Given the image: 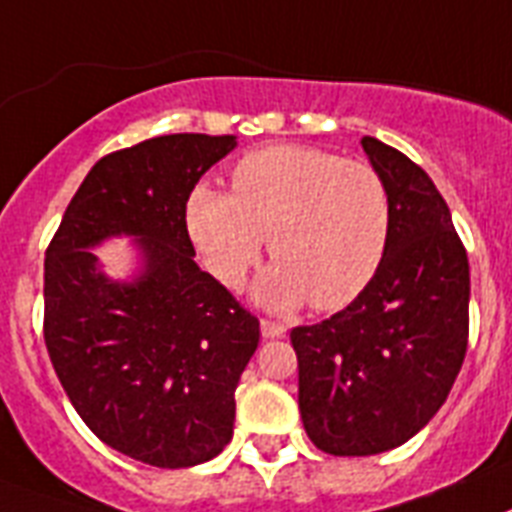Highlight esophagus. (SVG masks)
<instances>
[{
    "label": "esophagus",
    "instance_id": "esophagus-1",
    "mask_svg": "<svg viewBox=\"0 0 512 512\" xmlns=\"http://www.w3.org/2000/svg\"><path fill=\"white\" fill-rule=\"evenodd\" d=\"M287 332V324L272 322V319H261V335L266 340H274V337H282Z\"/></svg>",
    "mask_w": 512,
    "mask_h": 512
}]
</instances>
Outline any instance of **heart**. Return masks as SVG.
Returning <instances> with one entry per match:
<instances>
[{
    "instance_id": "heart-1",
    "label": "heart",
    "mask_w": 512,
    "mask_h": 512,
    "mask_svg": "<svg viewBox=\"0 0 512 512\" xmlns=\"http://www.w3.org/2000/svg\"><path fill=\"white\" fill-rule=\"evenodd\" d=\"M185 227L206 269L238 287L261 259L264 240L277 264L259 282L269 306L337 311L371 285L392 235L387 180L363 159L280 143L243 156L232 193L196 185Z\"/></svg>"
}]
</instances>
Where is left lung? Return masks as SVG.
<instances>
[{"instance_id": "left-lung-1", "label": "left lung", "mask_w": 512, "mask_h": 512, "mask_svg": "<svg viewBox=\"0 0 512 512\" xmlns=\"http://www.w3.org/2000/svg\"><path fill=\"white\" fill-rule=\"evenodd\" d=\"M392 196L390 248L348 308L293 327L298 408L329 455H377L421 432L447 400L468 348L471 274L437 185L403 151L366 135Z\"/></svg>"}]
</instances>
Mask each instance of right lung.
<instances>
[{
    "label": "right lung",
    "instance_id": "right-lung-1",
    "mask_svg": "<svg viewBox=\"0 0 512 512\" xmlns=\"http://www.w3.org/2000/svg\"><path fill=\"white\" fill-rule=\"evenodd\" d=\"M232 135H159L101 156L46 248L44 342L67 398L104 445L188 468L232 439L235 390L259 319L193 261L185 201ZM142 238L147 272L109 283L90 246Z\"/></svg>",
    "mask_w": 512,
    "mask_h": 512
}]
</instances>
